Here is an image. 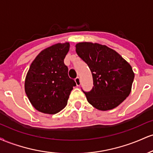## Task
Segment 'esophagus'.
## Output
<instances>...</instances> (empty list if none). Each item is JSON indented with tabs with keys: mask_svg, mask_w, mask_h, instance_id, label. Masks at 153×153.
Instances as JSON below:
<instances>
[{
	"mask_svg": "<svg viewBox=\"0 0 153 153\" xmlns=\"http://www.w3.org/2000/svg\"><path fill=\"white\" fill-rule=\"evenodd\" d=\"M75 82H76V85H78V86L80 85V79L79 77H77V78H75Z\"/></svg>",
	"mask_w": 153,
	"mask_h": 153,
	"instance_id": "esophagus-1",
	"label": "esophagus"
}]
</instances>
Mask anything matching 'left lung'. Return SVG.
<instances>
[{
  "label": "left lung",
  "instance_id": "1",
  "mask_svg": "<svg viewBox=\"0 0 153 153\" xmlns=\"http://www.w3.org/2000/svg\"><path fill=\"white\" fill-rule=\"evenodd\" d=\"M79 57L90 68L94 87L84 92L90 104L97 109H113L129 96L134 73L118 52L106 45L79 42L75 45Z\"/></svg>",
  "mask_w": 153,
  "mask_h": 153
}]
</instances>
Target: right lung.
I'll return each instance as SVG.
<instances>
[{"instance_id":"add662e5","label":"right lung","mask_w":153,"mask_h":153,"mask_svg":"<svg viewBox=\"0 0 153 153\" xmlns=\"http://www.w3.org/2000/svg\"><path fill=\"white\" fill-rule=\"evenodd\" d=\"M69 50V42L52 45L42 51L29 67L25 92L31 105L42 113L54 114L63 109L76 85L64 64Z\"/></svg>"}]
</instances>
